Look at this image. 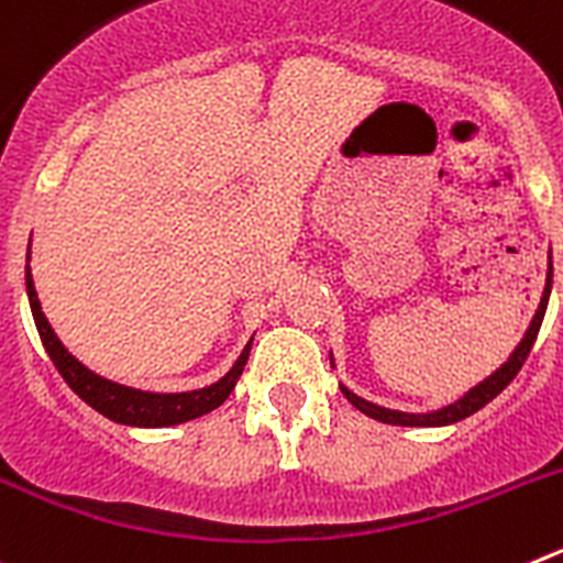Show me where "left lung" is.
<instances>
[{"label":"left lung","instance_id":"1","mask_svg":"<svg viewBox=\"0 0 563 563\" xmlns=\"http://www.w3.org/2000/svg\"><path fill=\"white\" fill-rule=\"evenodd\" d=\"M550 287H553V262H550V271H547V287H544V296H541L539 310H536L533 324H530V330L525 332V338H521V343L516 346L514 355L507 357V363L501 366V369H496L494 375L487 377V380H482L479 386H474V389L467 391L462 400L451 402V406H445V409L431 411V415H406V411H391V409H383V406H375V402H369V400H363V397L352 395L346 386H341L343 397H346V400H350L357 411H363L366 417H372V420L391 422V426H451V422L465 420V417H471L474 411H479L482 406H487V402L494 400L499 391H505L507 383L519 375V369L525 366L527 355H530V350H533L536 338H539L541 321H544V312H547V301H550Z\"/></svg>","mask_w":563,"mask_h":563}]
</instances>
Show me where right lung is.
Masks as SVG:
<instances>
[{
  "mask_svg": "<svg viewBox=\"0 0 563 563\" xmlns=\"http://www.w3.org/2000/svg\"><path fill=\"white\" fill-rule=\"evenodd\" d=\"M30 262V253H27ZM24 282H27V298L30 310H33V321H36L38 338H42L44 350H47L49 361L56 363L58 375L67 380V386L81 397L87 406H92L96 411H101L103 417L114 422H123V426H141V429H163V426H177V422H188L194 417H202L208 411H213L217 406L225 402V397L231 395L233 386H236L239 375L245 369L247 355H251V343H247L239 361L233 363V369L228 372L222 380H217L213 386L200 391H183V395H154V391H141L129 389L121 383H112L107 377L89 372L81 361L69 355L64 350V343L58 341V335L53 332L49 321L44 318L42 305H38L36 287H33V276L24 273Z\"/></svg>",
  "mask_w": 563,
  "mask_h": 563,
  "instance_id": "1",
  "label": "right lung"
}]
</instances>
